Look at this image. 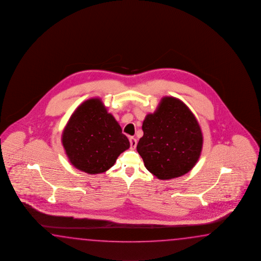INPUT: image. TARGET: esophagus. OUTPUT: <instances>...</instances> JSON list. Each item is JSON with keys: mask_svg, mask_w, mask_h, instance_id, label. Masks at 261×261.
Returning <instances> with one entry per match:
<instances>
[{"mask_svg": "<svg viewBox=\"0 0 261 261\" xmlns=\"http://www.w3.org/2000/svg\"><path fill=\"white\" fill-rule=\"evenodd\" d=\"M129 141H130V147H131V149L134 150L136 147H137V139H135V138H130L129 139Z\"/></svg>", "mask_w": 261, "mask_h": 261, "instance_id": "obj_1", "label": "esophagus"}]
</instances>
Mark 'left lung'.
<instances>
[{
    "instance_id": "8db88e82",
    "label": "left lung",
    "mask_w": 261,
    "mask_h": 261,
    "mask_svg": "<svg viewBox=\"0 0 261 261\" xmlns=\"http://www.w3.org/2000/svg\"><path fill=\"white\" fill-rule=\"evenodd\" d=\"M137 150L146 168L160 180L189 172L202 150L201 129L195 115L179 99L165 96L142 124Z\"/></svg>"
}]
</instances>
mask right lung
Segmentation results:
<instances>
[{
  "label": "right lung",
  "mask_w": 261,
  "mask_h": 261,
  "mask_svg": "<svg viewBox=\"0 0 261 261\" xmlns=\"http://www.w3.org/2000/svg\"><path fill=\"white\" fill-rule=\"evenodd\" d=\"M62 143L70 163L88 174L103 173L130 143L101 99L86 100L65 125Z\"/></svg>",
  "instance_id": "obj_1"
}]
</instances>
